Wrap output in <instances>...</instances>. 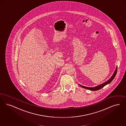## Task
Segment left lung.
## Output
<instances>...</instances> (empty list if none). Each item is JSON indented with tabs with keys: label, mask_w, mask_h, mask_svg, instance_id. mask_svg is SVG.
<instances>
[{
	"label": "left lung",
	"mask_w": 126,
	"mask_h": 126,
	"mask_svg": "<svg viewBox=\"0 0 126 126\" xmlns=\"http://www.w3.org/2000/svg\"><path fill=\"white\" fill-rule=\"evenodd\" d=\"M117 72V66L116 67V69H115V70L114 71L113 74L112 75V76H111V77L108 81H106L105 82L101 84L100 85L97 86H96L95 87H85V86H83L81 85L80 84H79V85L81 87L83 88H85L86 89H88V90H91V91H96L99 90L101 89V88H102L103 87H104V86L106 85L107 84H109L111 81L113 80V79L114 78V77L116 76Z\"/></svg>",
	"instance_id": "left-lung-1"
}]
</instances>
